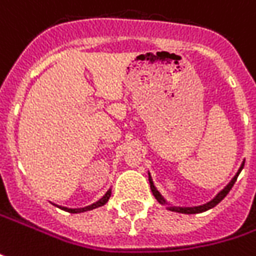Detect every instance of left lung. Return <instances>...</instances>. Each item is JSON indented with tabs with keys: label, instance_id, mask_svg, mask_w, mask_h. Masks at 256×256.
<instances>
[{
	"label": "left lung",
	"instance_id": "left-lung-1",
	"mask_svg": "<svg viewBox=\"0 0 256 256\" xmlns=\"http://www.w3.org/2000/svg\"><path fill=\"white\" fill-rule=\"evenodd\" d=\"M244 168V163L242 166H241V168L238 170V172H236V176L234 177L232 180L230 181V184L225 187L222 191H220L218 194L216 196V198H212L210 202H207V204H202V206H198V207H167V210H170V211H174V212H181V214H198V212H204V211H207V210H210V208L216 207L218 202H221L222 200L225 198V196L230 192V190L232 188V186L235 184V181H236V178H238V174L241 172V170ZM148 181H150V188H152V192H153V196L156 197V200L162 204V206H164V204H167L166 202V200L162 197V194L157 191V188L154 187V184H153V181H152V177H150V174H148Z\"/></svg>",
	"mask_w": 256,
	"mask_h": 256
}]
</instances>
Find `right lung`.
<instances>
[{
    "mask_svg": "<svg viewBox=\"0 0 256 256\" xmlns=\"http://www.w3.org/2000/svg\"><path fill=\"white\" fill-rule=\"evenodd\" d=\"M110 194H112V190H109L103 197H102L99 201H96L94 204H92V206H88V207L84 208H66V207H60L62 210H65V211H68V212H72V214H76V212H84V211H90V210H93V208H98V207H102V206H104L106 202H108V200L110 198Z\"/></svg>",
    "mask_w": 256,
    "mask_h": 256,
    "instance_id": "1",
    "label": "right lung"
}]
</instances>
